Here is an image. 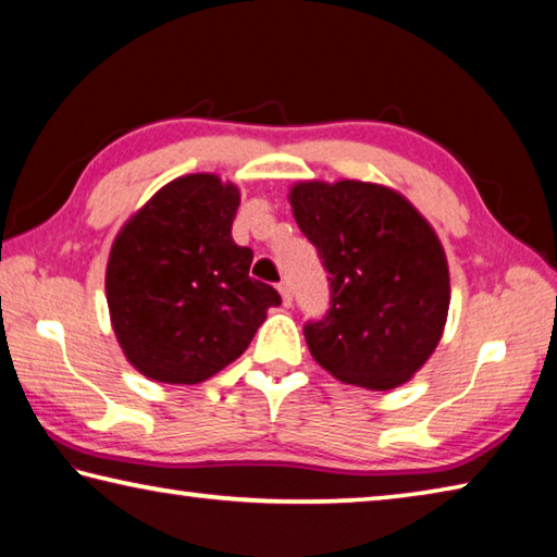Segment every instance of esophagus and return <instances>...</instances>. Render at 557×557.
<instances>
[{
    "label": "esophagus",
    "instance_id": "34e87169",
    "mask_svg": "<svg viewBox=\"0 0 557 557\" xmlns=\"http://www.w3.org/2000/svg\"><path fill=\"white\" fill-rule=\"evenodd\" d=\"M278 294H281V298H284V306L294 304V294H290V284H288V281H281V284H278Z\"/></svg>",
    "mask_w": 557,
    "mask_h": 557
}]
</instances>
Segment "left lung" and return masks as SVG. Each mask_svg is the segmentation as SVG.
Instances as JSON below:
<instances>
[{"instance_id": "8db88e82", "label": "left lung", "mask_w": 557, "mask_h": 557, "mask_svg": "<svg viewBox=\"0 0 557 557\" xmlns=\"http://www.w3.org/2000/svg\"><path fill=\"white\" fill-rule=\"evenodd\" d=\"M300 232L330 273V310L304 333L315 362L345 384L388 392L435 352L450 273L435 230L404 195L362 181L290 188Z\"/></svg>"}]
</instances>
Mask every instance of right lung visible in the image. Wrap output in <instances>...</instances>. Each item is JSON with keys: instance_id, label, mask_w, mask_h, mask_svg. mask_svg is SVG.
<instances>
[{"instance_id": "1", "label": "right lung", "mask_w": 557, "mask_h": 557, "mask_svg": "<svg viewBox=\"0 0 557 557\" xmlns=\"http://www.w3.org/2000/svg\"><path fill=\"white\" fill-rule=\"evenodd\" d=\"M237 185L175 178L129 218L107 261V306L124 357L161 384H200L249 347L278 290L249 276L232 239Z\"/></svg>"}]
</instances>
